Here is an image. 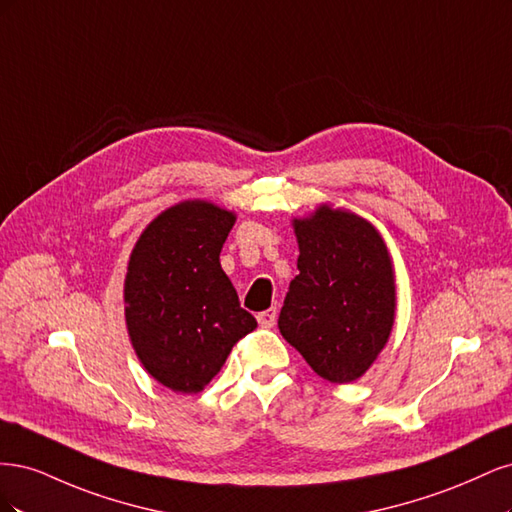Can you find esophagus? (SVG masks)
Listing matches in <instances>:
<instances>
[{
    "instance_id": "1",
    "label": "esophagus",
    "mask_w": 512,
    "mask_h": 512,
    "mask_svg": "<svg viewBox=\"0 0 512 512\" xmlns=\"http://www.w3.org/2000/svg\"><path fill=\"white\" fill-rule=\"evenodd\" d=\"M275 320H277V309L275 307H269V309H265V312L258 314V324L262 329H271Z\"/></svg>"
}]
</instances>
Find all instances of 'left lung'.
<instances>
[{
	"label": "left lung",
	"instance_id": "8db88e82",
	"mask_svg": "<svg viewBox=\"0 0 512 512\" xmlns=\"http://www.w3.org/2000/svg\"><path fill=\"white\" fill-rule=\"evenodd\" d=\"M299 275L277 327L324 380H359L389 342L395 273L380 232L356 213L320 205L294 220Z\"/></svg>",
	"mask_w": 512,
	"mask_h": 512
}]
</instances>
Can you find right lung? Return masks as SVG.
I'll return each mask as SVG.
<instances>
[{
    "label": "right lung",
    "mask_w": 512,
    "mask_h": 512,
    "mask_svg": "<svg viewBox=\"0 0 512 512\" xmlns=\"http://www.w3.org/2000/svg\"><path fill=\"white\" fill-rule=\"evenodd\" d=\"M235 220L207 200H185L162 211L132 250L123 286L130 342L149 374L177 393L203 391L256 329L220 265Z\"/></svg>",
    "instance_id": "obj_1"
}]
</instances>
